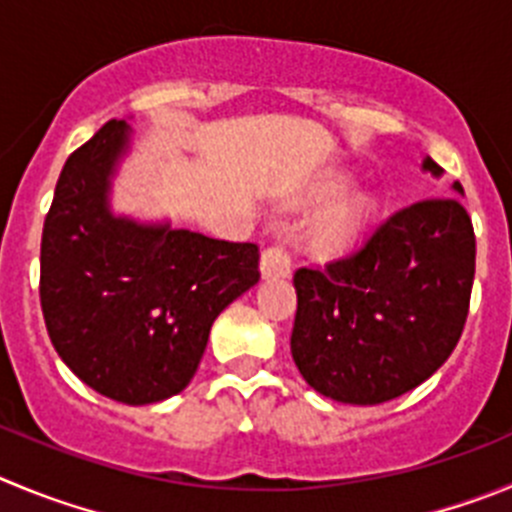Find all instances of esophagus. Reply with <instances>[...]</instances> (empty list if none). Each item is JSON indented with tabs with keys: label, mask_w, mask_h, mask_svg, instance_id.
I'll return each mask as SVG.
<instances>
[{
	"label": "esophagus",
	"mask_w": 512,
	"mask_h": 512,
	"mask_svg": "<svg viewBox=\"0 0 512 512\" xmlns=\"http://www.w3.org/2000/svg\"><path fill=\"white\" fill-rule=\"evenodd\" d=\"M262 278H288L290 275V257L283 245H272L262 252L260 260Z\"/></svg>",
	"instance_id": "1"
}]
</instances>
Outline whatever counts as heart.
Listing matches in <instances>:
<instances>
[{"label":"heart","instance_id":"obj_1","mask_svg":"<svg viewBox=\"0 0 512 512\" xmlns=\"http://www.w3.org/2000/svg\"><path fill=\"white\" fill-rule=\"evenodd\" d=\"M374 219V199L366 191H351L328 204L308 229V245L315 255L333 257L351 250Z\"/></svg>","mask_w":512,"mask_h":512}]
</instances>
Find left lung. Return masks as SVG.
<instances>
[{"mask_svg":"<svg viewBox=\"0 0 512 512\" xmlns=\"http://www.w3.org/2000/svg\"><path fill=\"white\" fill-rule=\"evenodd\" d=\"M424 171L442 174L432 159ZM455 194L462 186L455 181ZM475 229L457 197L391 214L361 250L295 272L293 361L318 394L384 404L450 358L470 310Z\"/></svg>","mask_w":512,"mask_h":512,"instance_id":"1","label":"left lung"}]
</instances>
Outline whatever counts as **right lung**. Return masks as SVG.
Returning a JSON list of instances; mask_svg holds the SVG:
<instances>
[{
    "label": "right lung",
    "mask_w": 512,
    "mask_h": 512,
    "mask_svg": "<svg viewBox=\"0 0 512 512\" xmlns=\"http://www.w3.org/2000/svg\"><path fill=\"white\" fill-rule=\"evenodd\" d=\"M128 138L126 121H108L62 166L42 227L40 303L68 369L138 407L186 389L214 318L260 280V250L113 217L108 189Z\"/></svg>",
    "instance_id": "1"
}]
</instances>
